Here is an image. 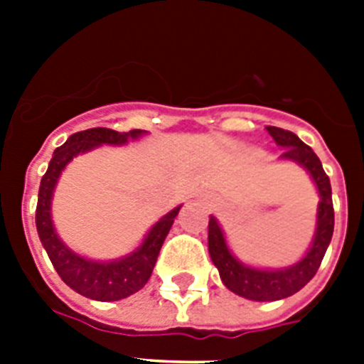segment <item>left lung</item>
I'll return each mask as SVG.
<instances>
[{"label": "left lung", "mask_w": 364, "mask_h": 364, "mask_svg": "<svg viewBox=\"0 0 364 364\" xmlns=\"http://www.w3.org/2000/svg\"><path fill=\"white\" fill-rule=\"evenodd\" d=\"M269 136L275 140L282 151L279 160L295 162L310 175L314 186L319 193V205L315 215V233L308 246L306 253L295 264L284 268H257L239 260L230 250L226 235L222 231L217 217L211 215L208 224V250L213 264L217 266L218 275L228 290L250 301L268 302L286 299L302 290L314 279L326 253L333 235V204L332 186L324 173L319 156L310 146L302 142L297 134L281 127H266Z\"/></svg>", "instance_id": "1"}]
</instances>
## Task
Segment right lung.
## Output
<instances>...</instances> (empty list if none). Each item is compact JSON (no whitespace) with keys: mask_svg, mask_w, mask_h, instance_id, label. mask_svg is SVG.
<instances>
[{"mask_svg":"<svg viewBox=\"0 0 364 364\" xmlns=\"http://www.w3.org/2000/svg\"><path fill=\"white\" fill-rule=\"evenodd\" d=\"M147 131L133 129L129 133L95 127L80 131L67 138L63 146L54 151L47 173L41 178L36 205V228L45 252L49 255L54 269L69 288L92 301H120L142 290L153 273L154 262L159 259L160 247L171 230L175 217L182 205L173 208L169 213L154 222L147 231L140 246L131 253L112 260H95L70 250L58 235L53 220V197L58 178L78 154L89 153L100 146H125L129 140H138Z\"/></svg>","mask_w":364,"mask_h":364,"instance_id":"obj_1","label":"right lung"}]
</instances>
